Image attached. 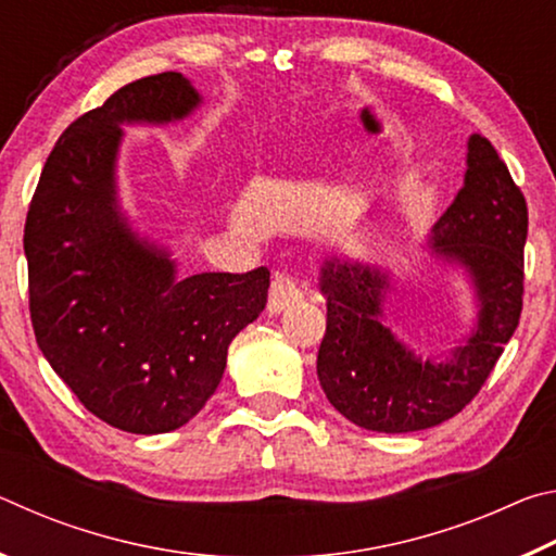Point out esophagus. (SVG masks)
<instances>
[{"instance_id":"esophagus-1","label":"esophagus","mask_w":556,"mask_h":556,"mask_svg":"<svg viewBox=\"0 0 556 556\" xmlns=\"http://www.w3.org/2000/svg\"><path fill=\"white\" fill-rule=\"evenodd\" d=\"M301 296H304V285L296 277L291 275H275V279H271V287H269V314H281L287 312L289 306H294L296 301H301Z\"/></svg>"}]
</instances>
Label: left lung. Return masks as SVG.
I'll use <instances>...</instances> for the list:
<instances>
[{"mask_svg":"<svg viewBox=\"0 0 556 556\" xmlns=\"http://www.w3.org/2000/svg\"><path fill=\"white\" fill-rule=\"evenodd\" d=\"M527 205L493 144L468 137L464 186L434 223L431 257L464 269L473 289V326L448 353L421 357L384 326L392 271L343 255L326 257V336L316 372L348 421L380 434L437 427L476 397L522 312Z\"/></svg>","mask_w":556,"mask_h":556,"instance_id":"obj_1","label":"left lung"}]
</instances>
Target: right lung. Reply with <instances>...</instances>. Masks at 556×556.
I'll use <instances>...</instances> for the list:
<instances>
[{"label": "right lung", "mask_w": 556, "mask_h": 556, "mask_svg": "<svg viewBox=\"0 0 556 556\" xmlns=\"http://www.w3.org/2000/svg\"><path fill=\"white\" fill-rule=\"evenodd\" d=\"M201 102L174 71L119 88L63 131L26 215L36 343L83 407L129 434L191 421L218 390L232 338L267 304V267L181 279L172 250L119 203L122 127L174 125Z\"/></svg>", "instance_id": "right-lung-1"}]
</instances>
